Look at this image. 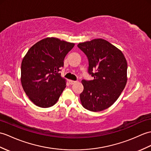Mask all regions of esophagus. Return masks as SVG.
Listing matches in <instances>:
<instances>
[{
	"mask_svg": "<svg viewBox=\"0 0 151 151\" xmlns=\"http://www.w3.org/2000/svg\"><path fill=\"white\" fill-rule=\"evenodd\" d=\"M69 82L70 84H71V85H73V84L75 83L76 82V81H75V80H69Z\"/></svg>",
	"mask_w": 151,
	"mask_h": 151,
	"instance_id": "1",
	"label": "esophagus"
}]
</instances>
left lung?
I'll list each match as a JSON object with an SVG mask.
<instances>
[{"label": "left lung", "mask_w": 151, "mask_h": 151, "mask_svg": "<svg viewBox=\"0 0 151 151\" xmlns=\"http://www.w3.org/2000/svg\"><path fill=\"white\" fill-rule=\"evenodd\" d=\"M78 47L88 58V72L94 77L91 81L82 80V106L93 112L106 109L117 100L127 83L126 58L120 50L102 38L79 43Z\"/></svg>", "instance_id": "8db88e82"}]
</instances>
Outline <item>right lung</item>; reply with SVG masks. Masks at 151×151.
Wrapping results in <instances>:
<instances>
[{"instance_id":"add662e5","label":"right lung","mask_w":151,"mask_h":151,"mask_svg":"<svg viewBox=\"0 0 151 151\" xmlns=\"http://www.w3.org/2000/svg\"><path fill=\"white\" fill-rule=\"evenodd\" d=\"M75 44L47 37L28 50L21 64L20 80L24 92L32 102L42 108L57 102L66 87L59 73L66 55Z\"/></svg>"}]
</instances>
